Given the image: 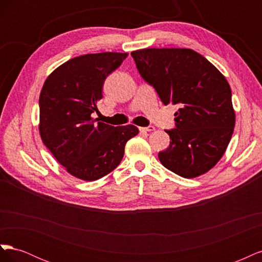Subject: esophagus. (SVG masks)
Instances as JSON below:
<instances>
[{"instance_id": "esophagus-1", "label": "esophagus", "mask_w": 262, "mask_h": 262, "mask_svg": "<svg viewBox=\"0 0 262 262\" xmlns=\"http://www.w3.org/2000/svg\"><path fill=\"white\" fill-rule=\"evenodd\" d=\"M155 128L153 125H147V126H142V128H140V131L141 132H149V131H153Z\"/></svg>"}]
</instances>
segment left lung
Segmentation results:
<instances>
[{
	"label": "left lung",
	"mask_w": 262,
	"mask_h": 262,
	"mask_svg": "<svg viewBox=\"0 0 262 262\" xmlns=\"http://www.w3.org/2000/svg\"><path fill=\"white\" fill-rule=\"evenodd\" d=\"M143 80L164 105L178 104L169 146L158 153L166 168L185 178L209 171L221 160L235 126L226 78L191 49L149 48L131 52Z\"/></svg>",
	"instance_id": "left-lung-1"
}]
</instances>
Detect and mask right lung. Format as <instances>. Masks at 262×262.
Listing matches in <instances>:
<instances>
[{"label": "right lung", "instance_id": "right-lung-1", "mask_svg": "<svg viewBox=\"0 0 262 262\" xmlns=\"http://www.w3.org/2000/svg\"><path fill=\"white\" fill-rule=\"evenodd\" d=\"M128 53L80 55L63 63L47 78L39 97L43 144L67 170L83 180H97L120 164L125 143L139 129L96 122L107 76Z\"/></svg>", "mask_w": 262, "mask_h": 262}]
</instances>
